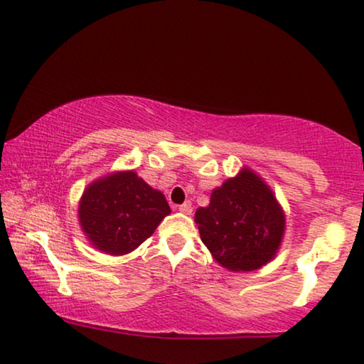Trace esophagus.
Listing matches in <instances>:
<instances>
[{
	"label": "esophagus",
	"mask_w": 364,
	"mask_h": 364,
	"mask_svg": "<svg viewBox=\"0 0 364 364\" xmlns=\"http://www.w3.org/2000/svg\"><path fill=\"white\" fill-rule=\"evenodd\" d=\"M178 210H181L182 213H186V215H191V213H192V203H191V202H186V203H182L181 207H178Z\"/></svg>",
	"instance_id": "esophagus-1"
}]
</instances>
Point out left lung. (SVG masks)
I'll return each instance as SVG.
<instances>
[{"mask_svg": "<svg viewBox=\"0 0 364 364\" xmlns=\"http://www.w3.org/2000/svg\"><path fill=\"white\" fill-rule=\"evenodd\" d=\"M200 238L230 271H255L274 259L281 246L286 217L262 178L251 169L223 182L208 207L195 212Z\"/></svg>", "mask_w": 364, "mask_h": 364, "instance_id": "8db88e82", "label": "left lung"}]
</instances>
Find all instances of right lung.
Masks as SVG:
<instances>
[{
    "label": "right lung",
    "mask_w": 364,
    "mask_h": 364,
    "mask_svg": "<svg viewBox=\"0 0 364 364\" xmlns=\"http://www.w3.org/2000/svg\"><path fill=\"white\" fill-rule=\"evenodd\" d=\"M169 213L164 193L147 186L134 171L95 181L78 205V220L88 241L113 256L128 255L144 243Z\"/></svg>",
    "instance_id": "add662e5"
}]
</instances>
